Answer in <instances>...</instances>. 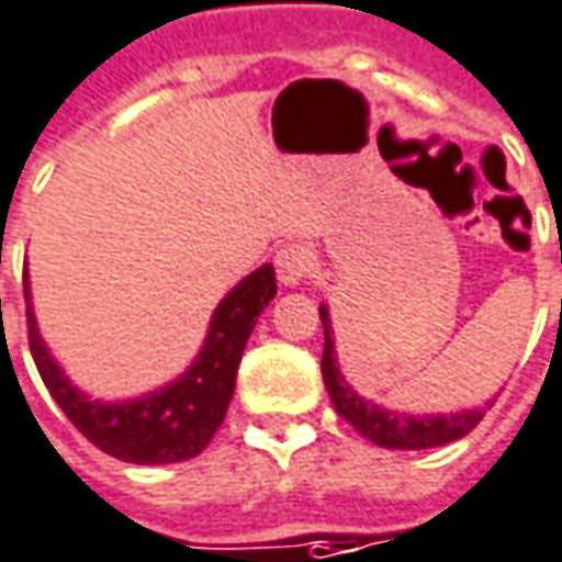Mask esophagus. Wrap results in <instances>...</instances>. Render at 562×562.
<instances>
[{
	"label": "esophagus",
	"mask_w": 562,
	"mask_h": 562,
	"mask_svg": "<svg viewBox=\"0 0 562 562\" xmlns=\"http://www.w3.org/2000/svg\"><path fill=\"white\" fill-rule=\"evenodd\" d=\"M273 265H277V277H280L282 285H297V282H304L311 277L313 255L304 249V246L289 243V246H282V249L277 251Z\"/></svg>",
	"instance_id": "34e87169"
}]
</instances>
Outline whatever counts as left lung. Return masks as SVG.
Instances as JSON below:
<instances>
[{
  "instance_id": "1",
  "label": "left lung",
  "mask_w": 562,
  "mask_h": 562,
  "mask_svg": "<svg viewBox=\"0 0 562 562\" xmlns=\"http://www.w3.org/2000/svg\"><path fill=\"white\" fill-rule=\"evenodd\" d=\"M319 319H323V331H326V347H323L319 366H323V381H326V391L331 396V406L347 425H353V430H360L362 437H369L375 446H384V449H434V446H446V442L468 437L473 427L483 422V409L412 418V415L387 412L375 403H369V400H362L338 372L331 319L326 307H319Z\"/></svg>"
}]
</instances>
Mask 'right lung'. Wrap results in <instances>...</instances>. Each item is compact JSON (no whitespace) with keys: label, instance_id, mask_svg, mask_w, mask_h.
Here are the masks:
<instances>
[{"label":"right lung","instance_id":"1","mask_svg":"<svg viewBox=\"0 0 562 562\" xmlns=\"http://www.w3.org/2000/svg\"><path fill=\"white\" fill-rule=\"evenodd\" d=\"M273 295H277L273 267H258L217 304L205 347L200 360L190 366V372H184L169 387L132 403H101L76 391L67 375L57 369V362L48 357L36 331L33 311L26 307L30 353L57 406L70 418L72 427L101 452L132 464L187 461L200 456L224 422L246 341ZM24 297H30L26 273Z\"/></svg>","mask_w":562,"mask_h":562}]
</instances>
